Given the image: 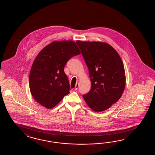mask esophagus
I'll use <instances>...</instances> for the list:
<instances>
[{
	"instance_id": "esophagus-1",
	"label": "esophagus",
	"mask_w": 155,
	"mask_h": 155,
	"mask_svg": "<svg viewBox=\"0 0 155 155\" xmlns=\"http://www.w3.org/2000/svg\"><path fill=\"white\" fill-rule=\"evenodd\" d=\"M78 88H79V83H78V84L77 83L76 84V85H75V90H77L78 89Z\"/></svg>"
}]
</instances>
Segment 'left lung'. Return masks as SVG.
<instances>
[{
  "label": "left lung",
  "mask_w": 155,
  "mask_h": 155,
  "mask_svg": "<svg viewBox=\"0 0 155 155\" xmlns=\"http://www.w3.org/2000/svg\"><path fill=\"white\" fill-rule=\"evenodd\" d=\"M89 69L91 87L82 96L95 112L110 107L119 100L125 87V72L119 54L106 43L76 42Z\"/></svg>",
  "instance_id": "obj_1"
}]
</instances>
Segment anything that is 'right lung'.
I'll return each instance as SVG.
<instances>
[{
  "label": "right lung",
  "instance_id": "right-lung-1",
  "mask_svg": "<svg viewBox=\"0 0 155 155\" xmlns=\"http://www.w3.org/2000/svg\"><path fill=\"white\" fill-rule=\"evenodd\" d=\"M80 54L71 40L54 41L40 51L31 66L29 80L30 92L37 102L51 109L69 94V82L64 69L70 58Z\"/></svg>",
  "mask_w": 155,
  "mask_h": 155
}]
</instances>
